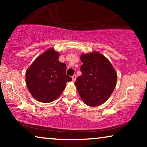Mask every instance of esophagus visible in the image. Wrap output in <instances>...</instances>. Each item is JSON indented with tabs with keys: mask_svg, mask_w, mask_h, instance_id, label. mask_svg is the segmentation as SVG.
I'll list each match as a JSON object with an SVG mask.
<instances>
[{
	"mask_svg": "<svg viewBox=\"0 0 147 147\" xmlns=\"http://www.w3.org/2000/svg\"><path fill=\"white\" fill-rule=\"evenodd\" d=\"M76 77H77V76H76V74H74V75H73L72 76V80H73V81L74 82V81H76Z\"/></svg>",
	"mask_w": 147,
	"mask_h": 147,
	"instance_id": "esophagus-1",
	"label": "esophagus"
}]
</instances>
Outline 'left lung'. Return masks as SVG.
<instances>
[{
    "label": "left lung",
    "mask_w": 147,
    "mask_h": 147,
    "mask_svg": "<svg viewBox=\"0 0 147 147\" xmlns=\"http://www.w3.org/2000/svg\"><path fill=\"white\" fill-rule=\"evenodd\" d=\"M82 75L75 84L80 97L90 106L104 104L116 85L117 74L108 59L98 52L82 54Z\"/></svg>",
    "instance_id": "1"
}]
</instances>
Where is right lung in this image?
<instances>
[{
	"label": "right lung",
	"mask_w": 147,
	"mask_h": 147,
	"mask_svg": "<svg viewBox=\"0 0 147 147\" xmlns=\"http://www.w3.org/2000/svg\"><path fill=\"white\" fill-rule=\"evenodd\" d=\"M59 53L49 49L36 59L26 71V84L38 101L49 103L61 95L66 83L71 81L66 74V65L59 60Z\"/></svg>",
	"instance_id": "add662e5"
}]
</instances>
